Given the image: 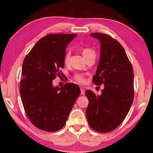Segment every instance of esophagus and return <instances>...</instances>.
<instances>
[{"instance_id": "esophagus-1", "label": "esophagus", "mask_w": 153, "mask_h": 153, "mask_svg": "<svg viewBox=\"0 0 153 153\" xmlns=\"http://www.w3.org/2000/svg\"><path fill=\"white\" fill-rule=\"evenodd\" d=\"M80 89H81V94H82V95H84V94H85V90H84L82 87H81Z\"/></svg>"}]
</instances>
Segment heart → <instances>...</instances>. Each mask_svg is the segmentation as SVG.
<instances>
[{"instance_id": "1", "label": "heart", "mask_w": 153, "mask_h": 153, "mask_svg": "<svg viewBox=\"0 0 153 153\" xmlns=\"http://www.w3.org/2000/svg\"><path fill=\"white\" fill-rule=\"evenodd\" d=\"M93 53H95V52H94L91 49H89V48H83V49L82 50V55L85 58L87 56H88V55H89L90 54H91ZM70 52H68L65 55V56H64V62L66 64L68 63V62H69V60H70ZM75 79H76L77 82H78L81 83H83L85 82V78H84L82 74H76V76H75Z\"/></svg>"}]
</instances>
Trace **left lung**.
<instances>
[{
	"instance_id": "left-lung-1",
	"label": "left lung",
	"mask_w": 153,
	"mask_h": 153,
	"mask_svg": "<svg viewBox=\"0 0 153 153\" xmlns=\"http://www.w3.org/2000/svg\"><path fill=\"white\" fill-rule=\"evenodd\" d=\"M90 36L100 41V53L93 82L104 84L100 95L87 90L89 100L86 116L91 128L100 133L111 131L128 114L134 100V71L124 48L119 42L106 34Z\"/></svg>"
}]
</instances>
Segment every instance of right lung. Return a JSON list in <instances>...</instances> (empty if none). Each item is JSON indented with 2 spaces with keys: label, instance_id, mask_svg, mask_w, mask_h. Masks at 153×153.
<instances>
[{
  "label": "right lung",
  "instance_id": "right-lung-1",
  "mask_svg": "<svg viewBox=\"0 0 153 153\" xmlns=\"http://www.w3.org/2000/svg\"><path fill=\"white\" fill-rule=\"evenodd\" d=\"M76 36L47 35L37 41L23 62L22 104L31 122L41 130L53 132L62 128L80 95L76 84L66 83L61 88L53 85L60 68L64 67L67 45Z\"/></svg>",
  "mask_w": 153,
  "mask_h": 153
}]
</instances>
